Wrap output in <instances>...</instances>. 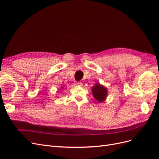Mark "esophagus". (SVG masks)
<instances>
[{"mask_svg": "<svg viewBox=\"0 0 159 159\" xmlns=\"http://www.w3.org/2000/svg\"><path fill=\"white\" fill-rule=\"evenodd\" d=\"M75 85H80V86H81L83 85V84L81 82V81H76L75 82Z\"/></svg>", "mask_w": 159, "mask_h": 159, "instance_id": "esophagus-1", "label": "esophagus"}]
</instances>
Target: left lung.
Here are the masks:
<instances>
[{"mask_svg": "<svg viewBox=\"0 0 159 159\" xmlns=\"http://www.w3.org/2000/svg\"><path fill=\"white\" fill-rule=\"evenodd\" d=\"M91 91L95 99L98 101V102H103L107 98V89L101 85L99 83H97L93 86Z\"/></svg>", "mask_w": 159, "mask_h": 159, "instance_id": "left-lung-1", "label": "left lung"}]
</instances>
